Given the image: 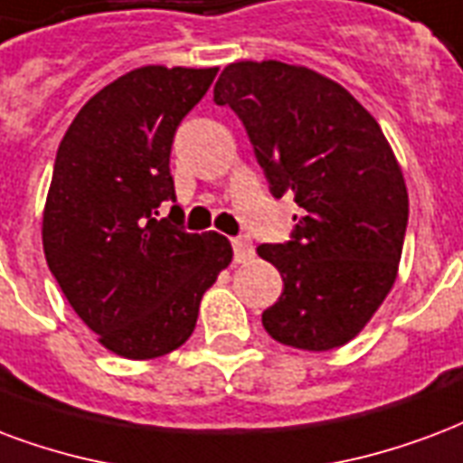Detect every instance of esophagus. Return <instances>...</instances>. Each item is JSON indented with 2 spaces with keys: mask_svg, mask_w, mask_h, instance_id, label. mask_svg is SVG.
Instances as JSON below:
<instances>
[{
  "mask_svg": "<svg viewBox=\"0 0 463 463\" xmlns=\"http://www.w3.org/2000/svg\"><path fill=\"white\" fill-rule=\"evenodd\" d=\"M232 252H235V262H248L255 258V245L250 238H232Z\"/></svg>",
  "mask_w": 463,
  "mask_h": 463,
  "instance_id": "34e87169",
  "label": "esophagus"
}]
</instances>
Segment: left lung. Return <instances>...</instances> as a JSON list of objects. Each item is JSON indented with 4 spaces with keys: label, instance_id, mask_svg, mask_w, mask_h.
<instances>
[{
    "label": "left lung",
    "instance_id": "obj_1",
    "mask_svg": "<svg viewBox=\"0 0 463 463\" xmlns=\"http://www.w3.org/2000/svg\"><path fill=\"white\" fill-rule=\"evenodd\" d=\"M213 98L242 119L272 196L292 194L301 208L294 241L258 248L284 282L262 326L301 351L345 345L385 301L402 258L410 201L392 146L344 85L307 66L238 61Z\"/></svg>",
    "mask_w": 463,
    "mask_h": 463
}]
</instances>
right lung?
Segmentation results:
<instances>
[{"label":"right lung","instance_id":"obj_1","mask_svg":"<svg viewBox=\"0 0 463 463\" xmlns=\"http://www.w3.org/2000/svg\"><path fill=\"white\" fill-rule=\"evenodd\" d=\"M218 68L142 66L85 102L58 146L41 241L68 304L108 351L159 358L188 341L205 289L231 265L221 232L156 218L176 201L174 132Z\"/></svg>","mask_w":463,"mask_h":463}]
</instances>
